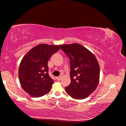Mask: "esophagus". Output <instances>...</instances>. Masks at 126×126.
Masks as SVG:
<instances>
[{
	"instance_id": "esophagus-1",
	"label": "esophagus",
	"mask_w": 126,
	"mask_h": 126,
	"mask_svg": "<svg viewBox=\"0 0 126 126\" xmlns=\"http://www.w3.org/2000/svg\"><path fill=\"white\" fill-rule=\"evenodd\" d=\"M62 78V76H59L58 77H56V79L57 80V81H60L61 80V79Z\"/></svg>"
}]
</instances>
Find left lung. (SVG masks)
Returning a JSON list of instances; mask_svg holds the SVG:
<instances>
[{"label": "left lung", "instance_id": "left-lung-1", "mask_svg": "<svg viewBox=\"0 0 126 126\" xmlns=\"http://www.w3.org/2000/svg\"><path fill=\"white\" fill-rule=\"evenodd\" d=\"M70 61L71 83L65 87L71 97L82 100L96 89L100 79V66L94 54L80 44L60 45Z\"/></svg>", "mask_w": 126, "mask_h": 126}]
</instances>
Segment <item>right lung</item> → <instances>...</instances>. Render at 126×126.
Masks as SVG:
<instances>
[{
  "instance_id": "1",
  "label": "right lung",
  "mask_w": 126,
  "mask_h": 126,
  "mask_svg": "<svg viewBox=\"0 0 126 126\" xmlns=\"http://www.w3.org/2000/svg\"><path fill=\"white\" fill-rule=\"evenodd\" d=\"M60 49L58 45L41 44L31 49L22 59L19 79L23 89L33 97L47 94L54 80L48 75L47 61Z\"/></svg>"
}]
</instances>
